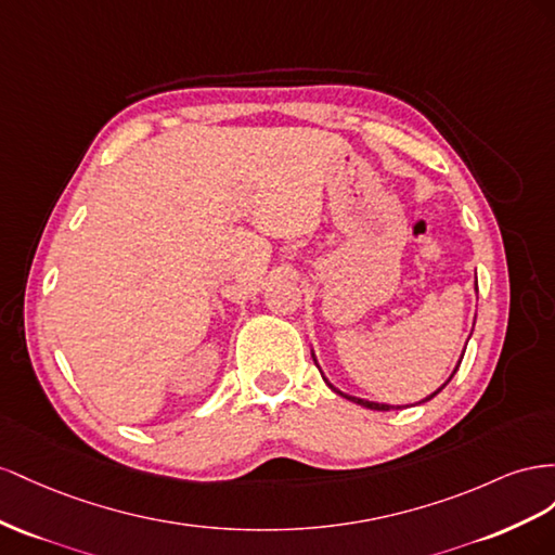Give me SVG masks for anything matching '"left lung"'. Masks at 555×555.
Instances as JSON below:
<instances>
[{
	"label": "left lung",
	"mask_w": 555,
	"mask_h": 555,
	"mask_svg": "<svg viewBox=\"0 0 555 555\" xmlns=\"http://www.w3.org/2000/svg\"><path fill=\"white\" fill-rule=\"evenodd\" d=\"M474 291H477L479 293V283H474ZM463 356H465V348H463V353H461V360H457V365H455V370L451 372V376L447 378V382H444V386L451 382V378H453V374L457 372V367H461V362H463ZM311 358H313V362H315V367H319V360H315V356H313V351H311ZM321 370V367H319ZM323 374V372H321ZM323 382L332 388V390H335L337 395H341V398H346V400H351V402H356V404H360V406H365V409H374V411H390V409H402V406H392V404H384V402H372V400H362V398H356V395H346V392H341L339 388H335V386H332L330 382H327V378L323 376ZM444 386H439L435 392H430V395H427V398L425 400H421V402H427V400H433L435 398V395L437 392H441V390H444ZM418 402V404H421Z\"/></svg>",
	"instance_id": "1"
}]
</instances>
